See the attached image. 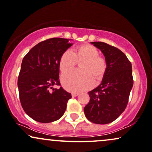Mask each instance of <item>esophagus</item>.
Returning <instances> with one entry per match:
<instances>
[{
    "instance_id": "esophagus-1",
    "label": "esophagus",
    "mask_w": 152,
    "mask_h": 152,
    "mask_svg": "<svg viewBox=\"0 0 152 152\" xmlns=\"http://www.w3.org/2000/svg\"><path fill=\"white\" fill-rule=\"evenodd\" d=\"M78 95H79V93H72V97H76V96H77Z\"/></svg>"
}]
</instances>
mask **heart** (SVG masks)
Listing matches in <instances>:
<instances>
[{
  "mask_svg": "<svg viewBox=\"0 0 152 152\" xmlns=\"http://www.w3.org/2000/svg\"><path fill=\"white\" fill-rule=\"evenodd\" d=\"M98 49L90 44L76 47L72 52L64 51L59 60L61 72L65 73L73 69L80 63V70L66 73L62 77L63 86L72 92H79L88 89L94 80H100L106 72L108 64L106 59L99 55Z\"/></svg>",
  "mask_w": 152,
  "mask_h": 152,
  "instance_id": "b5f03b06",
  "label": "heart"
}]
</instances>
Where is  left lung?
<instances>
[{"label": "left lung", "mask_w": 152, "mask_h": 152, "mask_svg": "<svg viewBox=\"0 0 152 152\" xmlns=\"http://www.w3.org/2000/svg\"><path fill=\"white\" fill-rule=\"evenodd\" d=\"M100 49L108 64L101 84L88 93L90 101L85 115L96 124L113 122L125 110L132 89V66L126 54L113 46L101 42H91Z\"/></svg>", "instance_id": "1"}]
</instances>
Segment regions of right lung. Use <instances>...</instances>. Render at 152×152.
Masks as SVG:
<instances>
[{"label": "right lung", "mask_w": 152, "mask_h": 152, "mask_svg": "<svg viewBox=\"0 0 152 152\" xmlns=\"http://www.w3.org/2000/svg\"><path fill=\"white\" fill-rule=\"evenodd\" d=\"M63 38L39 42L23 57L18 77L21 106L32 119L40 123L55 121L62 116L72 98L61 87L59 60L72 44ZM54 85L60 86L57 89ZM53 90L52 91L51 90Z\"/></svg>", "instance_id": "add662e5"}]
</instances>
